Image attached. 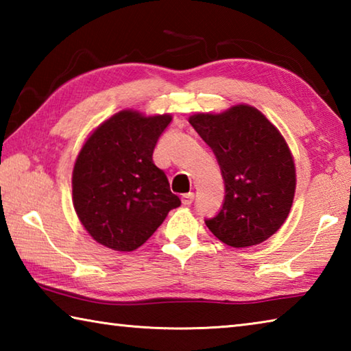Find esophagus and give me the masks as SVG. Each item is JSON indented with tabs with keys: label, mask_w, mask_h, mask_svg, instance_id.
Listing matches in <instances>:
<instances>
[{
	"label": "esophagus",
	"mask_w": 351,
	"mask_h": 351,
	"mask_svg": "<svg viewBox=\"0 0 351 351\" xmlns=\"http://www.w3.org/2000/svg\"><path fill=\"white\" fill-rule=\"evenodd\" d=\"M193 199H195V195H193L192 192L184 193L182 197H181V201H182V204H184V206H190V204L193 203Z\"/></svg>",
	"instance_id": "1"
}]
</instances>
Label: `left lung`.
I'll use <instances>...</instances> for the list:
<instances>
[{"label": "left lung", "mask_w": 351, "mask_h": 351, "mask_svg": "<svg viewBox=\"0 0 351 351\" xmlns=\"http://www.w3.org/2000/svg\"><path fill=\"white\" fill-rule=\"evenodd\" d=\"M190 125L215 154L224 180V203L206 219L228 246L247 247L268 240L288 218L295 192V165L280 132L251 105L219 114L198 112Z\"/></svg>", "instance_id": "8db88e82"}]
</instances>
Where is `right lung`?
I'll use <instances>...</instances> for the list:
<instances>
[{
	"mask_svg": "<svg viewBox=\"0 0 351 351\" xmlns=\"http://www.w3.org/2000/svg\"><path fill=\"white\" fill-rule=\"evenodd\" d=\"M170 114L123 110L94 130L73 170V204L83 228L100 245L130 252L150 239L181 206L153 162Z\"/></svg>",
	"mask_w": 351,
	"mask_h": 351,
	"instance_id": "right-lung-1",
	"label": "right lung"
}]
</instances>
